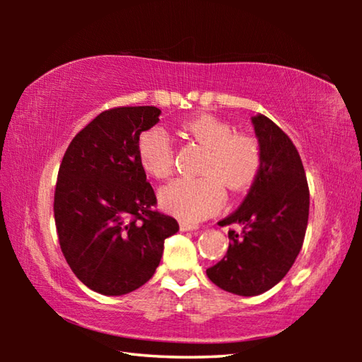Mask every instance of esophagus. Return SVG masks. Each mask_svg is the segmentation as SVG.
<instances>
[{
	"label": "esophagus",
	"instance_id": "1",
	"mask_svg": "<svg viewBox=\"0 0 362 362\" xmlns=\"http://www.w3.org/2000/svg\"><path fill=\"white\" fill-rule=\"evenodd\" d=\"M199 226L198 225H193V223H188V222H180V230L182 231H193V230H198Z\"/></svg>",
	"mask_w": 362,
	"mask_h": 362
}]
</instances>
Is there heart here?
I'll return each mask as SVG.
<instances>
[{"instance_id": "obj_1", "label": "heart", "mask_w": 362, "mask_h": 362, "mask_svg": "<svg viewBox=\"0 0 362 362\" xmlns=\"http://www.w3.org/2000/svg\"><path fill=\"white\" fill-rule=\"evenodd\" d=\"M183 129L207 148L201 177H179L159 189L163 209L183 222H199L225 203V188L243 193L254 185L262 169V146L257 137L235 132L228 121L203 113L183 122ZM137 159L146 174L164 179L174 166V148L159 126L137 139Z\"/></svg>"}]
</instances>
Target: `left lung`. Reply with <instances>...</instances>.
I'll use <instances>...</instances> for the list:
<instances>
[{"label": "left lung", "instance_id": "obj_1", "mask_svg": "<svg viewBox=\"0 0 362 362\" xmlns=\"http://www.w3.org/2000/svg\"><path fill=\"white\" fill-rule=\"evenodd\" d=\"M262 146V169L238 211L218 225H241L228 231L226 255L207 268L220 289L252 297L283 279L302 249L308 225L310 192L298 151L287 134L265 115L252 116Z\"/></svg>", "mask_w": 362, "mask_h": 362}]
</instances>
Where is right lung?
I'll use <instances>...</instances> for the list:
<instances>
[{"instance_id":"add662e5","label":"right lung","mask_w":362,"mask_h":362,"mask_svg":"<svg viewBox=\"0 0 362 362\" xmlns=\"http://www.w3.org/2000/svg\"><path fill=\"white\" fill-rule=\"evenodd\" d=\"M156 107L102 112L79 131L60 164L54 218L60 249L84 286L124 296L161 262L174 217L153 209L156 196L137 159V139L159 121Z\"/></svg>"}]
</instances>
